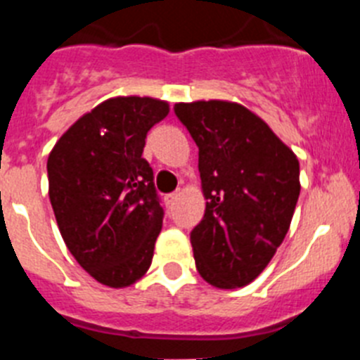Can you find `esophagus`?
<instances>
[{
    "instance_id": "esophagus-1",
    "label": "esophagus",
    "mask_w": 360,
    "mask_h": 360,
    "mask_svg": "<svg viewBox=\"0 0 360 360\" xmlns=\"http://www.w3.org/2000/svg\"><path fill=\"white\" fill-rule=\"evenodd\" d=\"M176 198H178V193H169V195H165V203H167V205H173L174 202H176Z\"/></svg>"
}]
</instances>
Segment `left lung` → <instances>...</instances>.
Returning a JSON list of instances; mask_svg holds the SVG:
<instances>
[{
	"mask_svg": "<svg viewBox=\"0 0 360 360\" xmlns=\"http://www.w3.org/2000/svg\"><path fill=\"white\" fill-rule=\"evenodd\" d=\"M198 146L203 219L191 231L196 269L216 288L262 274L290 227L299 160L256 113L229 101L174 104Z\"/></svg>",
	"mask_w": 360,
	"mask_h": 360,
	"instance_id": "1",
	"label": "left lung"
}]
</instances>
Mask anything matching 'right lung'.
Listing matches in <instances>:
<instances>
[{
	"label": "right lung",
	"mask_w": 360,
	"mask_h": 360,
	"mask_svg": "<svg viewBox=\"0 0 360 360\" xmlns=\"http://www.w3.org/2000/svg\"><path fill=\"white\" fill-rule=\"evenodd\" d=\"M167 113L169 104L158 98H108L50 151L49 195L63 240L106 287H129L151 265L164 209L142 151Z\"/></svg>",
	"instance_id": "right-lung-1"
}]
</instances>
